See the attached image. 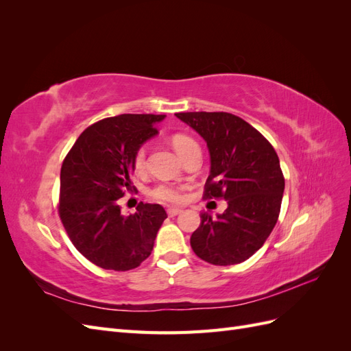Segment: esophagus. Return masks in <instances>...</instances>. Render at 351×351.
Listing matches in <instances>:
<instances>
[{"instance_id": "34e87169", "label": "esophagus", "mask_w": 351, "mask_h": 351, "mask_svg": "<svg viewBox=\"0 0 351 351\" xmlns=\"http://www.w3.org/2000/svg\"><path fill=\"white\" fill-rule=\"evenodd\" d=\"M178 214H182V209H178V208H168L167 209V215L168 217H176Z\"/></svg>"}]
</instances>
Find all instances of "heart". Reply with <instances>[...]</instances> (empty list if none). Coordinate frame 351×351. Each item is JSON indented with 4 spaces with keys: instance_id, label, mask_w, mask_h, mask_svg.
Instances as JSON below:
<instances>
[{
    "instance_id": "heart-1",
    "label": "heart",
    "mask_w": 351,
    "mask_h": 351,
    "mask_svg": "<svg viewBox=\"0 0 351 351\" xmlns=\"http://www.w3.org/2000/svg\"><path fill=\"white\" fill-rule=\"evenodd\" d=\"M171 145L177 151V154L183 159L190 151L193 149V147H197V143L192 139V137L183 133L174 134L171 137ZM133 168L137 174H142L146 169V149L143 146L137 147L136 152L133 154ZM147 195H149L151 199L161 202V204L176 205V204H180V202H183L184 187L174 183H158L152 189H149Z\"/></svg>"
}]
</instances>
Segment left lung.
I'll list each match as a JSON object with an SVG mask.
<instances>
[{"label": "left lung", "mask_w": 351, "mask_h": 351, "mask_svg": "<svg viewBox=\"0 0 351 351\" xmlns=\"http://www.w3.org/2000/svg\"><path fill=\"white\" fill-rule=\"evenodd\" d=\"M204 137L210 174L204 199H224L228 208L212 218L200 215L190 237L200 259L219 267L249 259L277 224L285 180L274 146L247 121L230 112H177Z\"/></svg>", "instance_id": "1"}]
</instances>
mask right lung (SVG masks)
<instances>
[{"mask_svg":"<svg viewBox=\"0 0 351 351\" xmlns=\"http://www.w3.org/2000/svg\"><path fill=\"white\" fill-rule=\"evenodd\" d=\"M164 114H121L90 124L61 165L58 215L84 258L104 269L129 271L149 256L167 218L161 205L121 215L119 199L134 192L133 154L158 133Z\"/></svg>","mask_w":351,"mask_h":351,"instance_id":"right-lung-1","label":"right lung"}]
</instances>
